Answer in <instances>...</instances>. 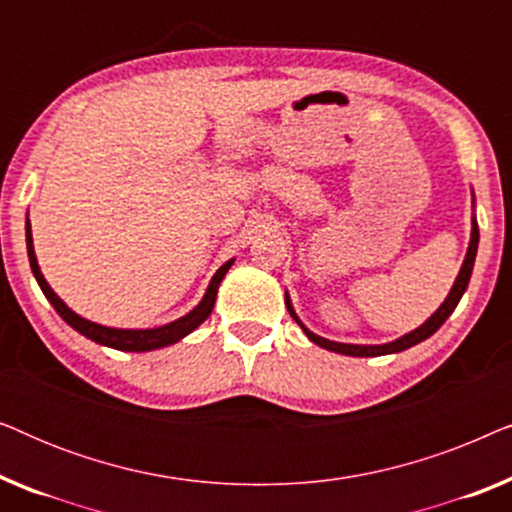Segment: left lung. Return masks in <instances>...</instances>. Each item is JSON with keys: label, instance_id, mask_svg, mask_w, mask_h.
<instances>
[{"label": "left lung", "instance_id": "left-lung-1", "mask_svg": "<svg viewBox=\"0 0 512 512\" xmlns=\"http://www.w3.org/2000/svg\"><path fill=\"white\" fill-rule=\"evenodd\" d=\"M471 226H473V228H471V242H468V251H466L464 265H461L459 275H457V279H454V286L450 289V293H447V298L443 300V305H440L438 310L433 312L431 317L426 319L422 326L415 328V331L401 335V338H398V340L384 342V345H347V342H333V340L321 338V335H317V333H312L310 328H307V326L303 324V321L298 319V314H296V310H293L289 296H286V310H289L291 317L296 319V324H298L300 328H303L307 338H310V340L314 342V345L328 349V352L347 354V356H382V354L403 352V349H408V347H412V345H417V342L431 338V335L436 333L438 328L445 324V319L450 317V314L454 312V307L459 305L461 296H464L466 286H468V282H471V272H473L475 254H478V242H480V230H478V221H475V216H473Z\"/></svg>", "mask_w": 512, "mask_h": 512}]
</instances>
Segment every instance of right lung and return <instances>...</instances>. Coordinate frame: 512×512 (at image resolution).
Segmentation results:
<instances>
[{
  "label": "right lung",
  "instance_id": "obj_1",
  "mask_svg": "<svg viewBox=\"0 0 512 512\" xmlns=\"http://www.w3.org/2000/svg\"><path fill=\"white\" fill-rule=\"evenodd\" d=\"M25 242H27V258H30V268L34 272V279L39 282L41 291H44V296L48 298V303L55 307V312H58L60 317L74 328V331L86 335L88 340L97 342V345L111 347V349H121V352H151V349L174 345V342L186 338L188 333H193L195 328H198L202 321H205L209 314H212L221 279L226 277L230 265L235 263V258H230V261H226L219 270H216V275L212 277V282H209L207 293L202 296L198 307H193V310L184 314L181 319L170 321V324L158 326V328H111V326H102V324H95V321H88V319L79 317V314H76L74 310H69V307L58 298V293H55L51 286H48V282L39 270L37 256H34L30 219L25 221Z\"/></svg>",
  "mask_w": 512,
  "mask_h": 512
}]
</instances>
